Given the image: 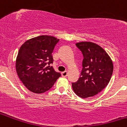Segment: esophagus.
Here are the masks:
<instances>
[{"label": "esophagus", "instance_id": "esophagus-1", "mask_svg": "<svg viewBox=\"0 0 127 127\" xmlns=\"http://www.w3.org/2000/svg\"><path fill=\"white\" fill-rule=\"evenodd\" d=\"M61 74H62V76H63V77H66V76H67V71H64V72H63L62 73H61Z\"/></svg>", "mask_w": 127, "mask_h": 127}]
</instances>
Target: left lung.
I'll return each instance as SVG.
<instances>
[{"label":"left lung","mask_w":127,"mask_h":127,"mask_svg":"<svg viewBox=\"0 0 127 127\" xmlns=\"http://www.w3.org/2000/svg\"><path fill=\"white\" fill-rule=\"evenodd\" d=\"M76 46L83 55L82 69L76 82H72L74 92L81 98L95 95L108 85L114 66L106 51L92 42L77 43Z\"/></svg>","instance_id":"obj_1"}]
</instances>
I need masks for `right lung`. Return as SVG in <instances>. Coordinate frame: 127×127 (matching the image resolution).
I'll list each match as a JSON object with an SVG mask.
<instances>
[{
	"instance_id": "1",
	"label": "right lung",
	"mask_w": 127,
	"mask_h": 127,
	"mask_svg": "<svg viewBox=\"0 0 127 127\" xmlns=\"http://www.w3.org/2000/svg\"><path fill=\"white\" fill-rule=\"evenodd\" d=\"M59 40L54 36L41 35L27 40L21 46L16 60V71L29 91L45 92L61 76L51 66L52 53Z\"/></svg>"
}]
</instances>
